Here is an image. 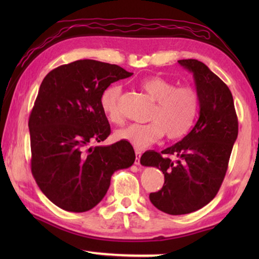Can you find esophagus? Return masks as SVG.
I'll list each match as a JSON object with an SVG mask.
<instances>
[{
	"label": "esophagus",
	"mask_w": 259,
	"mask_h": 259,
	"mask_svg": "<svg viewBox=\"0 0 259 259\" xmlns=\"http://www.w3.org/2000/svg\"><path fill=\"white\" fill-rule=\"evenodd\" d=\"M140 155H142V152L136 150V160H135V164H139L140 163Z\"/></svg>",
	"instance_id": "obj_1"
}]
</instances>
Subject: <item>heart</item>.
Returning <instances> with one entry per match:
<instances>
[{"label":"heart","instance_id":"heart-1","mask_svg":"<svg viewBox=\"0 0 259 259\" xmlns=\"http://www.w3.org/2000/svg\"><path fill=\"white\" fill-rule=\"evenodd\" d=\"M155 107L150 117V123H130L115 131V138L123 140L135 148L142 150L163 137L178 139L185 136L198 116L200 97L192 87H177L174 82L160 76H150L140 82ZM121 88L111 85L104 91L100 106L112 122H119V98Z\"/></svg>","mask_w":259,"mask_h":259}]
</instances>
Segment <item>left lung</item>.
Returning <instances> with one entry per match:
<instances>
[{
  "label": "left lung",
  "instance_id": "obj_1",
  "mask_svg": "<svg viewBox=\"0 0 259 259\" xmlns=\"http://www.w3.org/2000/svg\"><path fill=\"white\" fill-rule=\"evenodd\" d=\"M178 64L194 77L200 97L199 119L181 142L161 153L147 151L140 157L143 165L163 172V186L151 193L150 200L169 214L196 211L216 196L239 131L229 87L199 60L183 59ZM171 155L178 157L176 161L169 159Z\"/></svg>",
  "mask_w": 259,
  "mask_h": 259
}]
</instances>
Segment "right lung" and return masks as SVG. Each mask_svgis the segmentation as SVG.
I'll return each mask as SVG.
<instances>
[{
	"label": "right lung",
	"instance_id": "1",
	"mask_svg": "<svg viewBox=\"0 0 259 259\" xmlns=\"http://www.w3.org/2000/svg\"><path fill=\"white\" fill-rule=\"evenodd\" d=\"M131 75L117 65L83 59L43 78L28 121L30 162L38 187L57 207L93 209L107 193L112 175L134 164V147L123 140L91 146L111 134L100 106L103 93Z\"/></svg>",
	"mask_w": 259,
	"mask_h": 259
}]
</instances>
